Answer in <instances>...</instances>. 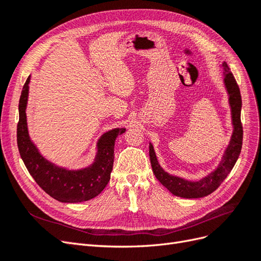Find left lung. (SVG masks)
<instances>
[{
    "mask_svg": "<svg viewBox=\"0 0 261 261\" xmlns=\"http://www.w3.org/2000/svg\"><path fill=\"white\" fill-rule=\"evenodd\" d=\"M221 67L223 68V83L227 92L228 106L231 109L233 132L231 139L228 141V145L225 148L217 168L209 173L208 175L203 176L198 180H189L172 175L161 168L159 161L156 159L153 146L151 143H149L150 162H151L154 176L168 191H170L174 196L181 197V198H201V197H206L215 192L225 179V177L230 174L241 153L243 143V126L241 123V92L226 63L223 62Z\"/></svg>",
    "mask_w": 261,
    "mask_h": 261,
    "instance_id": "8db88e82",
    "label": "left lung"
}]
</instances>
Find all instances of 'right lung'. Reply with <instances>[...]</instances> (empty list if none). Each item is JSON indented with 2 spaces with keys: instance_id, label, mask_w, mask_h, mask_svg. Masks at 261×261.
<instances>
[{
  "instance_id": "obj_1",
  "label": "right lung",
  "mask_w": 261,
  "mask_h": 261,
  "mask_svg": "<svg viewBox=\"0 0 261 261\" xmlns=\"http://www.w3.org/2000/svg\"><path fill=\"white\" fill-rule=\"evenodd\" d=\"M30 76L23 85L19 99L17 146L21 159L36 183L52 198L61 202H83L98 196L108 185L114 161V144L126 128L108 130L97 141L93 162L78 170H70L46 160L30 139L27 125V102Z\"/></svg>"
}]
</instances>
